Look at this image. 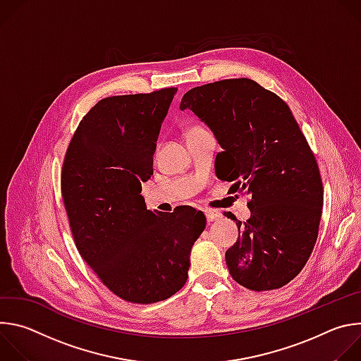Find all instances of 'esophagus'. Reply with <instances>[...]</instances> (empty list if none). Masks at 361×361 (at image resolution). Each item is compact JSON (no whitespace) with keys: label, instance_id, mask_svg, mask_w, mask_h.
<instances>
[{"label":"esophagus","instance_id":"34e87169","mask_svg":"<svg viewBox=\"0 0 361 361\" xmlns=\"http://www.w3.org/2000/svg\"><path fill=\"white\" fill-rule=\"evenodd\" d=\"M204 214H205V217H207L209 221H214V220L221 219V213L219 210H214V209L204 210Z\"/></svg>","mask_w":361,"mask_h":361}]
</instances>
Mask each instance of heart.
I'll list each match as a JSON object with an SVG mask.
<instances>
[{"mask_svg": "<svg viewBox=\"0 0 361 361\" xmlns=\"http://www.w3.org/2000/svg\"><path fill=\"white\" fill-rule=\"evenodd\" d=\"M195 128H197V127H195ZM195 128H192V130H195Z\"/></svg>", "mask_w": 361, "mask_h": 361, "instance_id": "b5f03b06", "label": "heart"}]
</instances>
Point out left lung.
Listing matches in <instances>:
<instances>
[{
    "label": "left lung",
    "instance_id": "obj_1",
    "mask_svg": "<svg viewBox=\"0 0 361 361\" xmlns=\"http://www.w3.org/2000/svg\"><path fill=\"white\" fill-rule=\"evenodd\" d=\"M180 109L207 124L221 145L217 177L250 195L245 223L228 213L238 227L226 251L231 277L252 291L286 286L314 248L323 209L319 166L291 110L250 78L195 87Z\"/></svg>",
    "mask_w": 361,
    "mask_h": 361
}]
</instances>
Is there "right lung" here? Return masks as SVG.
Segmentation results:
<instances>
[{"label":"right lung","instance_id":"add662e5","mask_svg":"<svg viewBox=\"0 0 361 361\" xmlns=\"http://www.w3.org/2000/svg\"><path fill=\"white\" fill-rule=\"evenodd\" d=\"M176 87L98 101L67 148L61 192L75 245L116 295L151 304L188 279L190 254L205 216L188 205L157 214L141 181L152 176L161 124Z\"/></svg>","mask_w":361,"mask_h":361}]
</instances>
